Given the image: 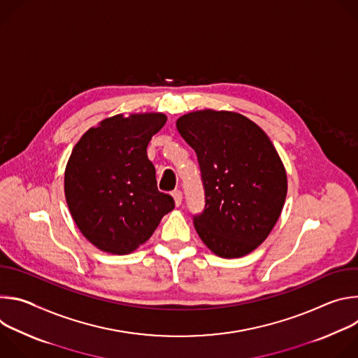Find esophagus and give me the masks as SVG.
<instances>
[{"label": "esophagus", "mask_w": 358, "mask_h": 358, "mask_svg": "<svg viewBox=\"0 0 358 358\" xmlns=\"http://www.w3.org/2000/svg\"><path fill=\"white\" fill-rule=\"evenodd\" d=\"M173 198H174V202H176L177 207L181 206V202H182V192H181L180 189L173 191Z\"/></svg>", "instance_id": "obj_1"}]
</instances>
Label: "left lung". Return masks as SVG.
Returning a JSON list of instances; mask_svg holds the SVG:
<instances>
[{"label":"left lung","instance_id":"left-lung-1","mask_svg":"<svg viewBox=\"0 0 358 358\" xmlns=\"http://www.w3.org/2000/svg\"><path fill=\"white\" fill-rule=\"evenodd\" d=\"M196 155L206 195L194 227L221 258L257 249L275 227L285 203V167L265 131L239 113L201 110L177 120Z\"/></svg>","mask_w":358,"mask_h":358}]
</instances>
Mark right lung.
<instances>
[{
  "label": "right lung",
  "instance_id": "obj_1",
  "mask_svg": "<svg viewBox=\"0 0 358 358\" xmlns=\"http://www.w3.org/2000/svg\"><path fill=\"white\" fill-rule=\"evenodd\" d=\"M166 122L163 113L117 115L89 129L73 147L65 170L66 202L80 232L100 250L133 252L174 210L147 157L151 137Z\"/></svg>",
  "mask_w": 358,
  "mask_h": 358
}]
</instances>
